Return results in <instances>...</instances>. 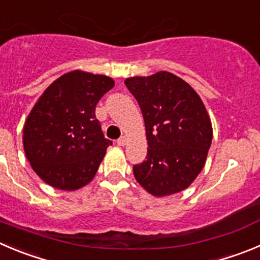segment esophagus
I'll list each match as a JSON object with an SVG mask.
<instances>
[{
    "mask_svg": "<svg viewBox=\"0 0 260 260\" xmlns=\"http://www.w3.org/2000/svg\"><path fill=\"white\" fill-rule=\"evenodd\" d=\"M116 144H118L119 146H125V145H127V137H125V136H122V137L116 141Z\"/></svg>",
    "mask_w": 260,
    "mask_h": 260,
    "instance_id": "34e87169",
    "label": "esophagus"
}]
</instances>
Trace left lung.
<instances>
[{"mask_svg": "<svg viewBox=\"0 0 260 260\" xmlns=\"http://www.w3.org/2000/svg\"><path fill=\"white\" fill-rule=\"evenodd\" d=\"M124 83L141 108L149 145L146 160L133 167L136 181L156 198L186 190L205 166L212 144L203 100L169 72L131 77Z\"/></svg>", "mask_w": 260, "mask_h": 260, "instance_id": "8db88e82", "label": "left lung"}]
</instances>
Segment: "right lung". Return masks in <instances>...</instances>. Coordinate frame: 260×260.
Listing matches in <instances>:
<instances>
[{
	"instance_id": "add662e5",
	"label": "right lung",
	"mask_w": 260,
	"mask_h": 260,
	"mask_svg": "<svg viewBox=\"0 0 260 260\" xmlns=\"http://www.w3.org/2000/svg\"><path fill=\"white\" fill-rule=\"evenodd\" d=\"M114 87L110 77L73 70L45 89L23 128L26 159L42 181L74 191L93 179L113 142L104 137L94 109Z\"/></svg>"
}]
</instances>
